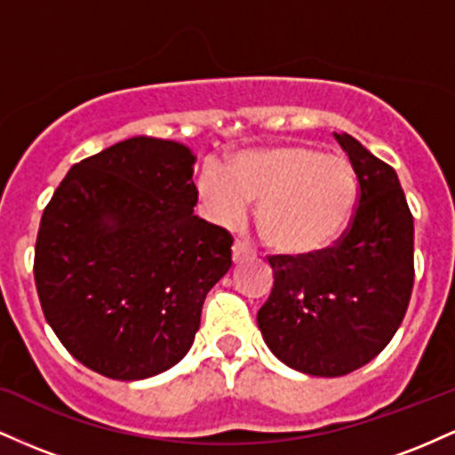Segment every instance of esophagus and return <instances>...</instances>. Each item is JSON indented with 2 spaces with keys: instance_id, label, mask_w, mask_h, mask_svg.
Returning <instances> with one entry per match:
<instances>
[{
  "instance_id": "esophagus-1",
  "label": "esophagus",
  "mask_w": 455,
  "mask_h": 455,
  "mask_svg": "<svg viewBox=\"0 0 455 455\" xmlns=\"http://www.w3.org/2000/svg\"><path fill=\"white\" fill-rule=\"evenodd\" d=\"M250 257H254L252 245H250L248 242H242V239H237V242L233 243V260H235V263H239V260L250 259Z\"/></svg>"
}]
</instances>
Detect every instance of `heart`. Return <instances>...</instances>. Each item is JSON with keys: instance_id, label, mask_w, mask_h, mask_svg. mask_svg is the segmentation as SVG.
<instances>
[{"instance_id": "obj_1", "label": "heart", "mask_w": 455, "mask_h": 455, "mask_svg": "<svg viewBox=\"0 0 455 455\" xmlns=\"http://www.w3.org/2000/svg\"><path fill=\"white\" fill-rule=\"evenodd\" d=\"M203 212L220 227L243 220L259 198L257 222L271 248L312 254L340 237L357 205V180L347 160L307 145L242 151L227 171L207 164L196 177Z\"/></svg>"}]
</instances>
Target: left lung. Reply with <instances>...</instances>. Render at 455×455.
Instances as JSON below:
<instances>
[{
    "label": "left lung",
    "instance_id": "obj_1",
    "mask_svg": "<svg viewBox=\"0 0 455 455\" xmlns=\"http://www.w3.org/2000/svg\"><path fill=\"white\" fill-rule=\"evenodd\" d=\"M357 175V207L336 243L269 257L274 289L257 323L271 353L312 377H344L372 362L411 301L412 213L398 175L353 139L336 134Z\"/></svg>",
    "mask_w": 455,
    "mask_h": 455
}]
</instances>
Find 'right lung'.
Instances as JSON below:
<instances>
[{"mask_svg": "<svg viewBox=\"0 0 455 455\" xmlns=\"http://www.w3.org/2000/svg\"><path fill=\"white\" fill-rule=\"evenodd\" d=\"M195 156L134 137L68 171L44 207L34 278L66 351L115 380L164 372L192 347L233 237L195 216Z\"/></svg>", "mask_w": 455, "mask_h": 455, "instance_id": "add662e5", "label": "right lung"}]
</instances>
